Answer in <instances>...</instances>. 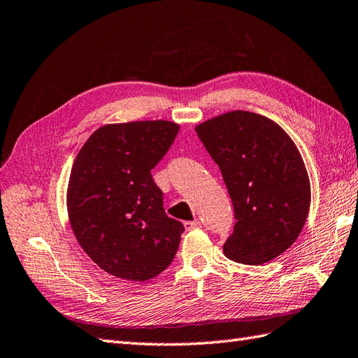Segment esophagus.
<instances>
[{"label":"esophagus","instance_id":"esophagus-1","mask_svg":"<svg viewBox=\"0 0 358 358\" xmlns=\"http://www.w3.org/2000/svg\"><path fill=\"white\" fill-rule=\"evenodd\" d=\"M184 226H185V229H187V231H193V229H197V228H200V222H199V220H193V222H185V223H184Z\"/></svg>","mask_w":358,"mask_h":358}]
</instances>
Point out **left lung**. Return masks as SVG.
<instances>
[{
    "instance_id": "1",
    "label": "left lung",
    "mask_w": 358,
    "mask_h": 358,
    "mask_svg": "<svg viewBox=\"0 0 358 358\" xmlns=\"http://www.w3.org/2000/svg\"><path fill=\"white\" fill-rule=\"evenodd\" d=\"M232 199L235 226L223 252L259 266L289 249L307 222L311 188L298 147L259 113L231 110L196 126Z\"/></svg>"
}]
</instances>
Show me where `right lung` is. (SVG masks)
Here are the masks:
<instances>
[{
    "instance_id": "1",
    "label": "right lung",
    "mask_w": 358,
    "mask_h": 358,
    "mask_svg": "<svg viewBox=\"0 0 358 358\" xmlns=\"http://www.w3.org/2000/svg\"><path fill=\"white\" fill-rule=\"evenodd\" d=\"M179 132L173 121L99 127L77 153L66 208L78 245L104 272L143 282L176 255L184 224L170 219L150 170Z\"/></svg>"
}]
</instances>
